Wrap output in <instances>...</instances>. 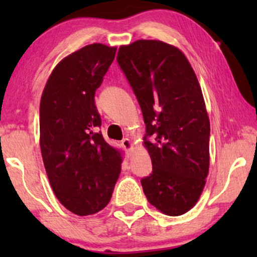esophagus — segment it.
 <instances>
[{
    "label": "esophagus",
    "mask_w": 257,
    "mask_h": 257,
    "mask_svg": "<svg viewBox=\"0 0 257 257\" xmlns=\"http://www.w3.org/2000/svg\"><path fill=\"white\" fill-rule=\"evenodd\" d=\"M121 146H122V149H124L126 152H130V151H131L132 149H133V144H132V142L130 139H124L121 142Z\"/></svg>",
    "instance_id": "esophagus-1"
}]
</instances>
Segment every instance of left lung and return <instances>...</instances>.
<instances>
[{
	"label": "left lung",
	"instance_id": "1",
	"mask_svg": "<svg viewBox=\"0 0 257 257\" xmlns=\"http://www.w3.org/2000/svg\"><path fill=\"white\" fill-rule=\"evenodd\" d=\"M142 107L153 171L142 179L147 200L179 216L195 206L209 171V118L201 86L180 49L157 40L121 45L117 56Z\"/></svg>",
	"mask_w": 257,
	"mask_h": 257
}]
</instances>
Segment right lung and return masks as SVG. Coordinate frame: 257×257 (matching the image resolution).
<instances>
[{
  "mask_svg": "<svg viewBox=\"0 0 257 257\" xmlns=\"http://www.w3.org/2000/svg\"><path fill=\"white\" fill-rule=\"evenodd\" d=\"M115 47L93 43L52 70L40 105V145L52 191L79 216L110 201L121 170V151L105 142L94 93L113 62Z\"/></svg>",
  "mask_w": 257,
  "mask_h": 257,
  "instance_id": "add662e5",
  "label": "right lung"
}]
</instances>
